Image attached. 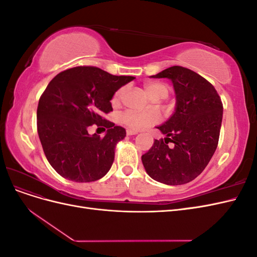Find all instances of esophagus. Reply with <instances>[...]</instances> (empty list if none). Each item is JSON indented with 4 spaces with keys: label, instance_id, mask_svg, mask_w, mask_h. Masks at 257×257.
Wrapping results in <instances>:
<instances>
[{
    "label": "esophagus",
    "instance_id": "1",
    "mask_svg": "<svg viewBox=\"0 0 257 257\" xmlns=\"http://www.w3.org/2000/svg\"><path fill=\"white\" fill-rule=\"evenodd\" d=\"M126 134H127L128 136H131V135H136L137 132H136V131H132V130H127V131H126Z\"/></svg>",
    "mask_w": 257,
    "mask_h": 257
}]
</instances>
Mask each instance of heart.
<instances>
[{
  "label": "heart",
  "instance_id": "b5f03b06",
  "mask_svg": "<svg viewBox=\"0 0 257 257\" xmlns=\"http://www.w3.org/2000/svg\"><path fill=\"white\" fill-rule=\"evenodd\" d=\"M145 90L147 94L149 95L152 99H160L165 98L168 95V88L165 84L159 83V82H152L145 84ZM125 89L120 88L116 90L113 94L112 103L118 104ZM159 114L154 111H134V110H126L121 114V121L123 124L133 131H142L147 127H149L153 124L159 121Z\"/></svg>",
  "mask_w": 257,
  "mask_h": 257
}]
</instances>
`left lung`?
Here are the masks:
<instances>
[{
    "label": "left lung",
    "instance_id": "8db88e82",
    "mask_svg": "<svg viewBox=\"0 0 257 257\" xmlns=\"http://www.w3.org/2000/svg\"><path fill=\"white\" fill-rule=\"evenodd\" d=\"M151 77L172 80L177 102L172 116L158 126L166 137L155 139L142 157L144 167L155 181L188 183L201 174L215 152L223 104L213 85L189 68L172 66Z\"/></svg>",
    "mask_w": 257,
    "mask_h": 257
}]
</instances>
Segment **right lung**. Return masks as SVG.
Returning a JSON list of instances; mask_svg holds the SVG:
<instances>
[{"label": "right lung", "mask_w": 257, "mask_h": 257, "mask_svg": "<svg viewBox=\"0 0 257 257\" xmlns=\"http://www.w3.org/2000/svg\"><path fill=\"white\" fill-rule=\"evenodd\" d=\"M133 79L94 66H77L49 82L38 102L37 132L46 158L60 176L91 182L108 173L115 145L126 132L104 114L112 111L110 100L115 91ZM93 123L107 128L103 139L87 133Z\"/></svg>", "instance_id": "1"}]
</instances>
